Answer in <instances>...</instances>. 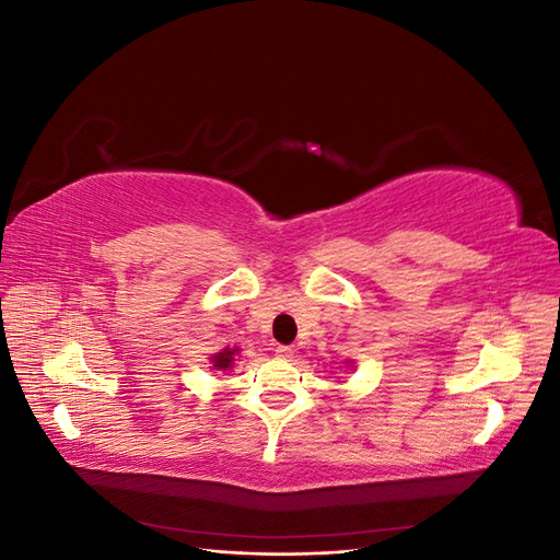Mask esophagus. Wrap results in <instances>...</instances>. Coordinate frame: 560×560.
Segmentation results:
<instances>
[{"label": "esophagus", "instance_id": "esophagus-1", "mask_svg": "<svg viewBox=\"0 0 560 560\" xmlns=\"http://www.w3.org/2000/svg\"><path fill=\"white\" fill-rule=\"evenodd\" d=\"M276 354L280 360H290V358H294V348H290V346H278L276 348Z\"/></svg>", "mask_w": 560, "mask_h": 560}]
</instances>
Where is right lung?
Listing matches in <instances>:
<instances>
[{"label": "right lung", "mask_w": 560, "mask_h": 560, "mask_svg": "<svg viewBox=\"0 0 560 560\" xmlns=\"http://www.w3.org/2000/svg\"><path fill=\"white\" fill-rule=\"evenodd\" d=\"M233 352H235V350H224V352L214 354V358H212L214 366H217V369H229L231 362H233Z\"/></svg>", "instance_id": "right-lung-1"}]
</instances>
